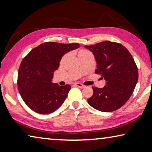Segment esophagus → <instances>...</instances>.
Listing matches in <instances>:
<instances>
[{
	"instance_id": "1",
	"label": "esophagus",
	"mask_w": 152,
	"mask_h": 152,
	"mask_svg": "<svg viewBox=\"0 0 152 152\" xmlns=\"http://www.w3.org/2000/svg\"><path fill=\"white\" fill-rule=\"evenodd\" d=\"M74 85L76 86H78V87H80V88H83L85 87V86L84 85H83V84L78 83H75V84H74Z\"/></svg>"
}]
</instances>
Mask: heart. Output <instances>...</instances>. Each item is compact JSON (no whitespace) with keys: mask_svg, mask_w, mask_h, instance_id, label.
I'll return each mask as SVG.
<instances>
[{"mask_svg":"<svg viewBox=\"0 0 152 152\" xmlns=\"http://www.w3.org/2000/svg\"><path fill=\"white\" fill-rule=\"evenodd\" d=\"M90 51H89V50H86V49H80V50H79L78 52H77V55H78V57H79V59H83V57H85L86 55H88V53H90ZM67 57H68V55L67 54H65L63 57H61V64H63L64 62L66 61V60L67 59Z\"/></svg>","mask_w":152,"mask_h":152,"instance_id":"1","label":"heart"}]
</instances>
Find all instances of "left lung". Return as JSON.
<instances>
[{"mask_svg": "<svg viewBox=\"0 0 152 152\" xmlns=\"http://www.w3.org/2000/svg\"><path fill=\"white\" fill-rule=\"evenodd\" d=\"M95 55V74L106 81L103 88L93 86V94L88 99L91 107L105 112L121 107L131 97L138 80V69L131 54L118 42L103 41L85 46Z\"/></svg>", "mask_w": 152, "mask_h": 152, "instance_id": "obj_1", "label": "left lung"}]
</instances>
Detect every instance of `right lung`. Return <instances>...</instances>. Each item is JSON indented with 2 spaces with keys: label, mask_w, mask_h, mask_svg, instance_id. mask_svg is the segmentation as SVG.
I'll return each instance as SVG.
<instances>
[{
  "label": "right lung",
  "mask_w": 152,
  "mask_h": 152,
  "mask_svg": "<svg viewBox=\"0 0 152 152\" xmlns=\"http://www.w3.org/2000/svg\"><path fill=\"white\" fill-rule=\"evenodd\" d=\"M79 47L78 43L47 42L33 49L21 61L18 90L23 102L34 112L50 114L63 104L71 86L53 83V72L58 69L62 56Z\"/></svg>",
  "instance_id": "right-lung-1"
}]
</instances>
